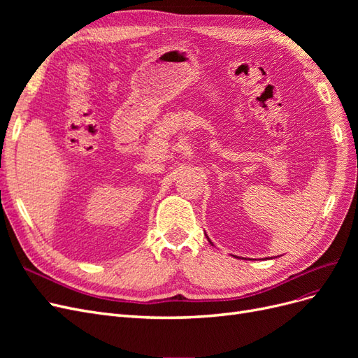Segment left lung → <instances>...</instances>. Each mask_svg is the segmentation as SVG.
Here are the masks:
<instances>
[{
    "label": "left lung",
    "mask_w": 358,
    "mask_h": 358,
    "mask_svg": "<svg viewBox=\"0 0 358 358\" xmlns=\"http://www.w3.org/2000/svg\"><path fill=\"white\" fill-rule=\"evenodd\" d=\"M209 242H210V241H209Z\"/></svg>",
    "instance_id": "1"
}]
</instances>
